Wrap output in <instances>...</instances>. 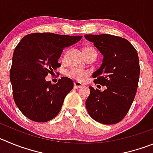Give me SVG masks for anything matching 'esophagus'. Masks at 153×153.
<instances>
[{
    "label": "esophagus",
    "mask_w": 153,
    "mask_h": 153,
    "mask_svg": "<svg viewBox=\"0 0 153 153\" xmlns=\"http://www.w3.org/2000/svg\"><path fill=\"white\" fill-rule=\"evenodd\" d=\"M82 86V84L81 82H78V81H75L74 82V88L75 89H78V88H81Z\"/></svg>",
    "instance_id": "obj_1"
}]
</instances>
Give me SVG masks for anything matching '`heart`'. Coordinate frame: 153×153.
Instances as JSON below:
<instances>
[{
	"instance_id": "1",
	"label": "heart",
	"mask_w": 153,
	"mask_h": 153,
	"mask_svg": "<svg viewBox=\"0 0 153 153\" xmlns=\"http://www.w3.org/2000/svg\"><path fill=\"white\" fill-rule=\"evenodd\" d=\"M94 50L93 48H85L83 50L84 54L85 56H86V54L88 53L89 51ZM67 76H68L69 78H73V79L77 80V81H83L88 75V71H85V70L78 69V68H71V69L68 70L66 72Z\"/></svg>"
}]
</instances>
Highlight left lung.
<instances>
[{
	"instance_id": "left-lung-1",
	"label": "left lung",
	"mask_w": 153,
	"mask_h": 153,
	"mask_svg": "<svg viewBox=\"0 0 153 153\" xmlns=\"http://www.w3.org/2000/svg\"><path fill=\"white\" fill-rule=\"evenodd\" d=\"M85 37L103 56L101 66L93 73L94 82L106 87L103 91L90 87L87 110L100 123L116 124L127 115L136 95L140 71L137 52L121 37L107 34Z\"/></svg>"
}]
</instances>
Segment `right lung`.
I'll list each match as a JSON object with an SVG mask.
<instances>
[{"instance_id": "1", "label": "right lung", "mask_w": 153, "mask_h": 153, "mask_svg": "<svg viewBox=\"0 0 153 153\" xmlns=\"http://www.w3.org/2000/svg\"><path fill=\"white\" fill-rule=\"evenodd\" d=\"M81 38L37 32L25 35L17 44L10 79L16 105L30 120L46 122L58 115L65 96L73 88V81L62 77L53 85L45 78L61 65L58 59L64 48Z\"/></svg>"}]
</instances>
